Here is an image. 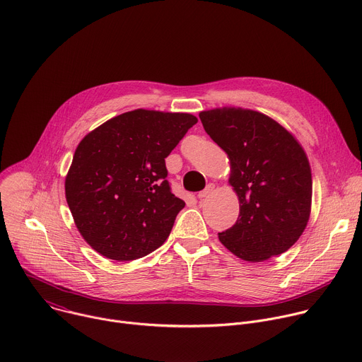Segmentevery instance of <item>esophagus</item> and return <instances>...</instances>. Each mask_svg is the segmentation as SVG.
I'll use <instances>...</instances> for the list:
<instances>
[{
  "instance_id": "34e87169",
  "label": "esophagus",
  "mask_w": 362,
  "mask_h": 362,
  "mask_svg": "<svg viewBox=\"0 0 362 362\" xmlns=\"http://www.w3.org/2000/svg\"><path fill=\"white\" fill-rule=\"evenodd\" d=\"M214 189H215V185H208V186H206V189H203L202 192H199V194H197V197L199 199H204V197H208L212 192H214Z\"/></svg>"
}]
</instances>
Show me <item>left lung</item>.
I'll use <instances>...</instances> for the list:
<instances>
[{
    "instance_id": "8db88e82",
    "label": "left lung",
    "mask_w": 362,
    "mask_h": 362,
    "mask_svg": "<svg viewBox=\"0 0 362 362\" xmlns=\"http://www.w3.org/2000/svg\"><path fill=\"white\" fill-rule=\"evenodd\" d=\"M199 117L204 132L228 153L229 183L240 203L236 223L221 232L219 240L247 262L286 252L311 212L313 176L303 148L259 112L223 107Z\"/></svg>"
}]
</instances>
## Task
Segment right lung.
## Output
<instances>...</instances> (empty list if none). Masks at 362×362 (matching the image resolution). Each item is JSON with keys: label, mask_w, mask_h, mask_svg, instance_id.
I'll return each mask as SVG.
<instances>
[{"label": "right lung", "mask_w": 362, "mask_h": 362, "mask_svg": "<svg viewBox=\"0 0 362 362\" xmlns=\"http://www.w3.org/2000/svg\"><path fill=\"white\" fill-rule=\"evenodd\" d=\"M196 123L189 113L137 109L80 141L66 177V199L94 250L133 261L165 243L185 208L172 193L165 159Z\"/></svg>", "instance_id": "right-lung-1"}]
</instances>
